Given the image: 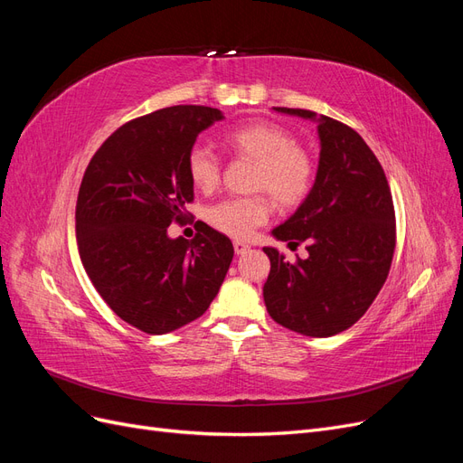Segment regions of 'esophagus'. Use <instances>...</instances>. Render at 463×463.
<instances>
[{
    "mask_svg": "<svg viewBox=\"0 0 463 463\" xmlns=\"http://www.w3.org/2000/svg\"><path fill=\"white\" fill-rule=\"evenodd\" d=\"M233 249H235V255H245L250 247L245 241H233Z\"/></svg>",
    "mask_w": 463,
    "mask_h": 463,
    "instance_id": "34e87169",
    "label": "esophagus"
}]
</instances>
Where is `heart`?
<instances>
[{
  "label": "heart",
  "mask_w": 463,
  "mask_h": 463,
  "mask_svg": "<svg viewBox=\"0 0 463 463\" xmlns=\"http://www.w3.org/2000/svg\"><path fill=\"white\" fill-rule=\"evenodd\" d=\"M223 143L240 156L255 160L253 187L266 189L286 206L301 203L311 191L315 165L309 154L293 145V137L270 121H250L223 135ZM191 184L213 191L220 181V162L213 148L194 145L187 154ZM272 204L264 194L230 197L210 206L208 222L235 240H245L270 218Z\"/></svg>",
  "instance_id": "b5f03b06"
}]
</instances>
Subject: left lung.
Here are the masks:
<instances>
[{
  "mask_svg": "<svg viewBox=\"0 0 463 463\" xmlns=\"http://www.w3.org/2000/svg\"><path fill=\"white\" fill-rule=\"evenodd\" d=\"M272 109L315 121L320 154L309 194L272 230L289 249L307 243L309 257L289 262L276 247H262L270 259L264 305L278 325L328 338L355 325L386 282L396 247L394 203L381 162L359 133L309 109Z\"/></svg>",
  "mask_w": 463,
  "mask_h": 463,
  "instance_id": "obj_1",
  "label": "left lung"
}]
</instances>
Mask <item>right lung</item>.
<instances>
[{"mask_svg":"<svg viewBox=\"0 0 463 463\" xmlns=\"http://www.w3.org/2000/svg\"><path fill=\"white\" fill-rule=\"evenodd\" d=\"M222 119L206 106L152 111L109 135L82 177L75 208L82 266L109 309L146 334L204 315L232 264L230 237L206 223L191 243L167 235L193 201L187 154Z\"/></svg>","mask_w":463,"mask_h":463,"instance_id":"obj_1","label":"right lung"}]
</instances>
